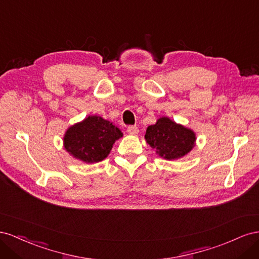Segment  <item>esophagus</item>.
<instances>
[{
    "instance_id": "esophagus-1",
    "label": "esophagus",
    "mask_w": 259,
    "mask_h": 259,
    "mask_svg": "<svg viewBox=\"0 0 259 259\" xmlns=\"http://www.w3.org/2000/svg\"><path fill=\"white\" fill-rule=\"evenodd\" d=\"M127 132L129 135L136 136V135L139 134V129H138V127H136V125H129L128 129H127Z\"/></svg>"
}]
</instances>
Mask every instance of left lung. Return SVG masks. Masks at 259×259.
Returning <instances> with one entry per match:
<instances>
[{
    "label": "left lung",
    "instance_id": "1",
    "mask_svg": "<svg viewBox=\"0 0 259 259\" xmlns=\"http://www.w3.org/2000/svg\"><path fill=\"white\" fill-rule=\"evenodd\" d=\"M145 141L158 156L167 160L179 159L188 155L195 145V132L177 123L169 117L158 118L146 129Z\"/></svg>",
    "mask_w": 259,
    "mask_h": 259
}]
</instances>
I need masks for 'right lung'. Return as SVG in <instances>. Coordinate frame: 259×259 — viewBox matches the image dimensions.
<instances>
[{
  "instance_id": "1",
  "label": "right lung",
  "mask_w": 259,
  "mask_h": 259,
  "mask_svg": "<svg viewBox=\"0 0 259 259\" xmlns=\"http://www.w3.org/2000/svg\"><path fill=\"white\" fill-rule=\"evenodd\" d=\"M122 137L119 128L104 118L93 115L66 130L63 143L66 152L84 164L105 159L114 143Z\"/></svg>"
}]
</instances>
